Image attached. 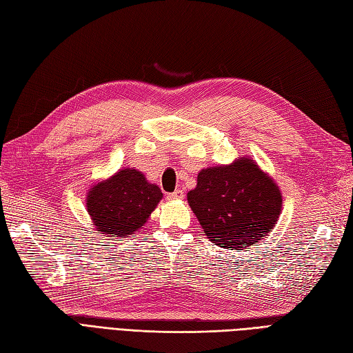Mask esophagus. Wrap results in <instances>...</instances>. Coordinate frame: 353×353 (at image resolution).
Here are the masks:
<instances>
[{
	"instance_id": "34e87169",
	"label": "esophagus",
	"mask_w": 353,
	"mask_h": 353,
	"mask_svg": "<svg viewBox=\"0 0 353 353\" xmlns=\"http://www.w3.org/2000/svg\"><path fill=\"white\" fill-rule=\"evenodd\" d=\"M183 196H185V192L182 191V189H177V191L167 195L168 200H183Z\"/></svg>"
}]
</instances>
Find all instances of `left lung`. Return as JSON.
Instances as JSON below:
<instances>
[{"instance_id": "1", "label": "left lung", "mask_w": 353, "mask_h": 353, "mask_svg": "<svg viewBox=\"0 0 353 353\" xmlns=\"http://www.w3.org/2000/svg\"><path fill=\"white\" fill-rule=\"evenodd\" d=\"M188 203L207 239L231 250L256 245L282 212L279 186L248 157L201 170Z\"/></svg>"}]
</instances>
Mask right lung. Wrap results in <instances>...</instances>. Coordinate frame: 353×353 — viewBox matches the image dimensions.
<instances>
[{
  "label": "right lung",
  "instance_id": "obj_1",
  "mask_svg": "<svg viewBox=\"0 0 353 353\" xmlns=\"http://www.w3.org/2000/svg\"><path fill=\"white\" fill-rule=\"evenodd\" d=\"M162 200L161 189L135 168H123L89 189L86 207L97 231L130 237L148 222Z\"/></svg>",
  "mask_w": 353,
  "mask_h": 353
}]
</instances>
